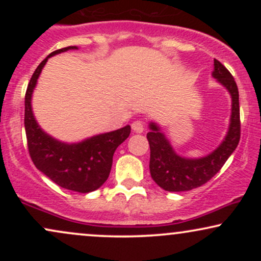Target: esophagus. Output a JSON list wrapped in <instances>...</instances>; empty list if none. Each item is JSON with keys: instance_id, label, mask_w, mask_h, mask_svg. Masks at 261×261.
Masks as SVG:
<instances>
[{"instance_id": "obj_1", "label": "esophagus", "mask_w": 261, "mask_h": 261, "mask_svg": "<svg viewBox=\"0 0 261 261\" xmlns=\"http://www.w3.org/2000/svg\"><path fill=\"white\" fill-rule=\"evenodd\" d=\"M131 127H133V130L135 131V133H137V134L143 133V130H145V126H143V122L140 121V120L134 121L133 125H131Z\"/></svg>"}]
</instances>
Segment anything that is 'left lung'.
<instances>
[{
    "label": "left lung",
    "instance_id": "left-lung-1",
    "mask_svg": "<svg viewBox=\"0 0 261 261\" xmlns=\"http://www.w3.org/2000/svg\"><path fill=\"white\" fill-rule=\"evenodd\" d=\"M212 76L232 97V113L228 133L212 153L201 158H185L175 153L168 139L155 122H149L147 140L151 149L149 172L152 179L167 191H188L201 187L220 172L241 140L239 93L233 76L218 60H214Z\"/></svg>",
    "mask_w": 261,
    "mask_h": 261
}]
</instances>
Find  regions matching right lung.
Wrapping results in <instances>:
<instances>
[{"instance_id":"right-lung-1","label":"right lung","mask_w":261,"mask_h":261,"mask_svg":"<svg viewBox=\"0 0 261 261\" xmlns=\"http://www.w3.org/2000/svg\"><path fill=\"white\" fill-rule=\"evenodd\" d=\"M76 49L79 47L67 46L56 50L34 71L25 92L24 127L29 154L35 167L59 187L86 194L97 190L106 182L112 169L114 152L127 139L131 127L126 125L81 142L66 143L54 139L39 126L32 110V94L41 70L49 58Z\"/></svg>"}]
</instances>
